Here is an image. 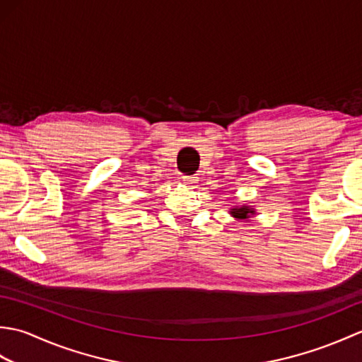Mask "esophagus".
<instances>
[{
	"instance_id": "esophagus-1",
	"label": "esophagus",
	"mask_w": 362,
	"mask_h": 362,
	"mask_svg": "<svg viewBox=\"0 0 362 362\" xmlns=\"http://www.w3.org/2000/svg\"><path fill=\"white\" fill-rule=\"evenodd\" d=\"M197 177L196 175H183V182L185 183H188V185H191V187H194L196 183H197Z\"/></svg>"
}]
</instances>
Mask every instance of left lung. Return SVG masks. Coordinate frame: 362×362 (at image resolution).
I'll use <instances>...</instances> for the list:
<instances>
[{"label":"left lung","instance_id":"8db88e82","mask_svg":"<svg viewBox=\"0 0 362 362\" xmlns=\"http://www.w3.org/2000/svg\"><path fill=\"white\" fill-rule=\"evenodd\" d=\"M230 214L236 219L244 221V219H249L250 214H255V210L250 209L247 205H241V206H233V209H230Z\"/></svg>","mask_w":362,"mask_h":362}]
</instances>
